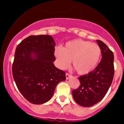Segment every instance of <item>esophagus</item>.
I'll list each match as a JSON object with an SVG mask.
<instances>
[{"label":"esophagus","mask_w":124,"mask_h":124,"mask_svg":"<svg viewBox=\"0 0 124 124\" xmlns=\"http://www.w3.org/2000/svg\"><path fill=\"white\" fill-rule=\"evenodd\" d=\"M71 77V75L69 74V73H66V79H69Z\"/></svg>","instance_id":"1"}]
</instances>
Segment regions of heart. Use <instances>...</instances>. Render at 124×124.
I'll list each match as a JSON object with an SVG mask.
<instances>
[{
  "instance_id": "obj_1",
  "label": "heart",
  "mask_w": 124,
  "mask_h": 124,
  "mask_svg": "<svg viewBox=\"0 0 124 124\" xmlns=\"http://www.w3.org/2000/svg\"><path fill=\"white\" fill-rule=\"evenodd\" d=\"M101 53V48L96 43L77 39L66 43L64 48L56 47L54 56L59 68H67L72 60L78 73L85 74L94 68L100 58Z\"/></svg>"
}]
</instances>
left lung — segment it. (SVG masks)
Returning a JSON list of instances; mask_svg holds the SVG:
<instances>
[{
    "mask_svg": "<svg viewBox=\"0 0 124 124\" xmlns=\"http://www.w3.org/2000/svg\"><path fill=\"white\" fill-rule=\"evenodd\" d=\"M96 41L101 50L102 60L93 71L78 78L81 83L79 87L72 92L76 102L83 107H91L100 102L113 80V53L104 42Z\"/></svg>",
    "mask_w": 124,
    "mask_h": 124,
    "instance_id": "obj_1",
    "label": "left lung"
}]
</instances>
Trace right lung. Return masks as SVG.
Instances as JSON below:
<instances>
[{"instance_id": "obj_1", "label": "right lung", "mask_w": 124, "mask_h": 124, "mask_svg": "<svg viewBox=\"0 0 124 124\" xmlns=\"http://www.w3.org/2000/svg\"><path fill=\"white\" fill-rule=\"evenodd\" d=\"M55 42L48 35H31L16 48L12 74L17 88L33 104L48 101L65 72L54 66Z\"/></svg>"}]
</instances>
